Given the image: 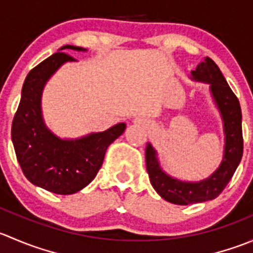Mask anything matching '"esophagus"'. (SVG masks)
I'll list each match as a JSON object with an SVG mask.
<instances>
[{"label":"esophagus","instance_id":"34e87169","mask_svg":"<svg viewBox=\"0 0 253 253\" xmlns=\"http://www.w3.org/2000/svg\"><path fill=\"white\" fill-rule=\"evenodd\" d=\"M133 122L137 125H142V126H148V124H149V122H148V120L145 119V117H142V116L134 117Z\"/></svg>","mask_w":253,"mask_h":253}]
</instances>
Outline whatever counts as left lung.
Returning <instances> with one entry per match:
<instances>
[{
    "label": "left lung",
    "instance_id": "left-lung-1",
    "mask_svg": "<svg viewBox=\"0 0 253 253\" xmlns=\"http://www.w3.org/2000/svg\"><path fill=\"white\" fill-rule=\"evenodd\" d=\"M190 78L209 85L211 99L223 121L224 150L221 163L211 176L201 181H182L162 169L158 152L149 142L147 143L145 165L153 188L165 201L178 206L206 202L218 197L233 177L244 150L240 103L215 62L206 57L195 71H191Z\"/></svg>",
    "mask_w": 253,
    "mask_h": 253
}]
</instances>
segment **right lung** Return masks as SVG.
Returning a JSON list of instances; mask_svg holds the SVG:
<instances>
[{
    "mask_svg": "<svg viewBox=\"0 0 253 253\" xmlns=\"http://www.w3.org/2000/svg\"><path fill=\"white\" fill-rule=\"evenodd\" d=\"M63 50L85 52L86 48L65 45L28 73L12 124V142L18 163L33 185L57 195H72L94 180L106 149L124 133L126 124L79 138H61L48 128L42 116V90L61 66L77 61L60 52Z\"/></svg>",
    "mask_w": 253,
    "mask_h": 253,
    "instance_id": "1",
    "label": "right lung"
}]
</instances>
